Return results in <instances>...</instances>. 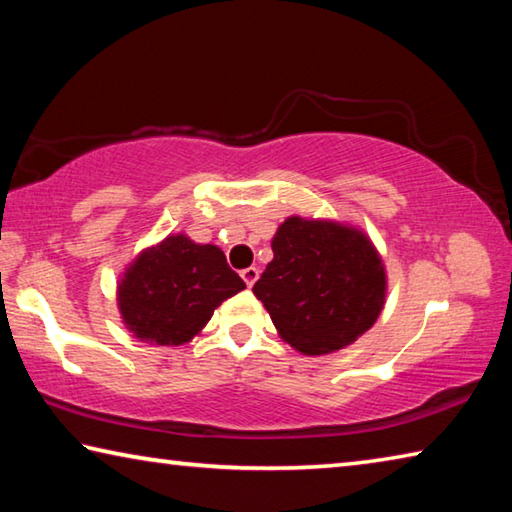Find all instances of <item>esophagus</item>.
<instances>
[{
	"instance_id": "esophagus-1",
	"label": "esophagus",
	"mask_w": 512,
	"mask_h": 512,
	"mask_svg": "<svg viewBox=\"0 0 512 512\" xmlns=\"http://www.w3.org/2000/svg\"><path fill=\"white\" fill-rule=\"evenodd\" d=\"M241 277H244L246 287H253V284L257 282V277H259V271L255 266H248V268H244V271H241Z\"/></svg>"
}]
</instances>
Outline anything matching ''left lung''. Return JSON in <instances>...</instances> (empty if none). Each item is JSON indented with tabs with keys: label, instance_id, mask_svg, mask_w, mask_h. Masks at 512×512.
Segmentation results:
<instances>
[{
	"label": "left lung",
	"instance_id": "1",
	"mask_svg": "<svg viewBox=\"0 0 512 512\" xmlns=\"http://www.w3.org/2000/svg\"><path fill=\"white\" fill-rule=\"evenodd\" d=\"M273 325L302 354L343 350L375 325L386 296L384 264L366 235L291 216L273 237V262L255 282Z\"/></svg>",
	"mask_w": 512,
	"mask_h": 512
}]
</instances>
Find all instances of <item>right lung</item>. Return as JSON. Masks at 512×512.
Returning a JSON list of instances; mask_svg holds the SVG:
<instances>
[{
	"label": "right lung",
	"instance_id": "add662e5",
	"mask_svg": "<svg viewBox=\"0 0 512 512\" xmlns=\"http://www.w3.org/2000/svg\"><path fill=\"white\" fill-rule=\"evenodd\" d=\"M246 289L221 248L167 237L135 259L119 284V311L126 327L151 345L187 343L214 309Z\"/></svg>",
	"mask_w": 512,
	"mask_h": 512
}]
</instances>
